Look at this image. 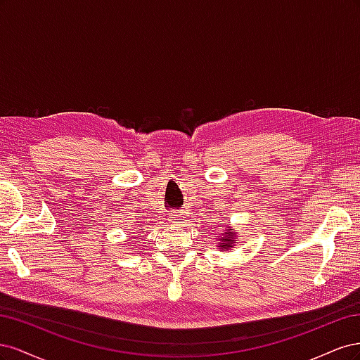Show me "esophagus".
Instances as JSON below:
<instances>
[{
	"label": "esophagus",
	"mask_w": 360,
	"mask_h": 360,
	"mask_svg": "<svg viewBox=\"0 0 360 360\" xmlns=\"http://www.w3.org/2000/svg\"><path fill=\"white\" fill-rule=\"evenodd\" d=\"M172 224H180L181 222V219H179L177 216H172V221H171Z\"/></svg>",
	"instance_id": "1"
}]
</instances>
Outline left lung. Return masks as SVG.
Masks as SVG:
<instances>
[{"label":"left lung","mask_w":360,"mask_h":360,"mask_svg":"<svg viewBox=\"0 0 360 360\" xmlns=\"http://www.w3.org/2000/svg\"><path fill=\"white\" fill-rule=\"evenodd\" d=\"M224 242H225V243L222 245L224 248H230V246L234 243V237H231V236L226 237V238H224Z\"/></svg>","instance_id":"left-lung-1"}]
</instances>
